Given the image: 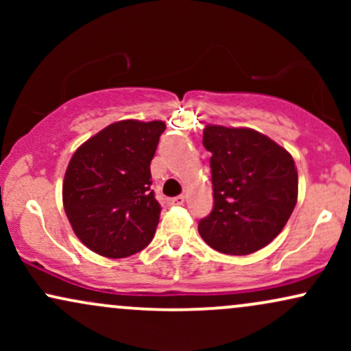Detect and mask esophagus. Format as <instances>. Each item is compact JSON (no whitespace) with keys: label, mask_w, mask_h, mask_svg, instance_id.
I'll use <instances>...</instances> for the list:
<instances>
[{"label":"esophagus","mask_w":351,"mask_h":351,"mask_svg":"<svg viewBox=\"0 0 351 351\" xmlns=\"http://www.w3.org/2000/svg\"><path fill=\"white\" fill-rule=\"evenodd\" d=\"M183 203H184V196L183 195L175 196V198L168 199V204H170V206H181Z\"/></svg>","instance_id":"34e87169"}]
</instances>
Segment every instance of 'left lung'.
Returning <instances> with one entry per match:
<instances>
[{"label":"left lung","mask_w":351,"mask_h":351,"mask_svg":"<svg viewBox=\"0 0 351 351\" xmlns=\"http://www.w3.org/2000/svg\"><path fill=\"white\" fill-rule=\"evenodd\" d=\"M215 206L199 221L201 237L216 251L245 256L267 245L287 224L299 176L285 148L251 128L208 125Z\"/></svg>","instance_id":"left-lung-1"}]
</instances>
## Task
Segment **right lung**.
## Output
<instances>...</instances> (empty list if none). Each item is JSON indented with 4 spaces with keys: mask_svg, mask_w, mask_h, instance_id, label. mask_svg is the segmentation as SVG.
<instances>
[{
    "mask_svg": "<svg viewBox=\"0 0 351 351\" xmlns=\"http://www.w3.org/2000/svg\"><path fill=\"white\" fill-rule=\"evenodd\" d=\"M167 125L122 120L72 155L62 184L66 215L90 251L120 259L147 247L160 221L150 163Z\"/></svg>",
    "mask_w": 351,
    "mask_h": 351,
    "instance_id": "obj_1",
    "label": "right lung"
}]
</instances>
